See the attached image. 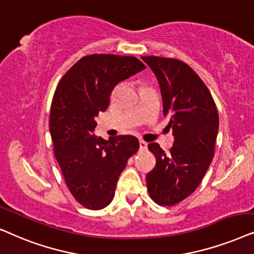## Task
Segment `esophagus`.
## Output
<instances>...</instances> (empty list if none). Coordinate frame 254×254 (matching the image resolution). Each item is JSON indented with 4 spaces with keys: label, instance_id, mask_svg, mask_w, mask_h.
I'll list each match as a JSON object with an SVG mask.
<instances>
[{
    "label": "esophagus",
    "instance_id": "obj_1",
    "mask_svg": "<svg viewBox=\"0 0 254 254\" xmlns=\"http://www.w3.org/2000/svg\"><path fill=\"white\" fill-rule=\"evenodd\" d=\"M139 147L140 150H146L147 148V143L144 140H139Z\"/></svg>",
    "mask_w": 254,
    "mask_h": 254
}]
</instances>
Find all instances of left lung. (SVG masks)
<instances>
[{
	"label": "left lung",
	"mask_w": 254,
	"mask_h": 254,
	"mask_svg": "<svg viewBox=\"0 0 254 254\" xmlns=\"http://www.w3.org/2000/svg\"><path fill=\"white\" fill-rule=\"evenodd\" d=\"M157 77L164 116L170 120L174 143L166 153L148 145L157 159L146 175L152 200L177 204L197 188L210 166L218 133V113L209 89L187 64L178 59L141 57Z\"/></svg>",
	"instance_id": "8db88e82"
}]
</instances>
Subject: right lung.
Listing matches in <instances>:
<instances>
[{
    "label": "right lung",
    "mask_w": 254,
    "mask_h": 254,
    "mask_svg": "<svg viewBox=\"0 0 254 254\" xmlns=\"http://www.w3.org/2000/svg\"><path fill=\"white\" fill-rule=\"evenodd\" d=\"M146 68L134 57L90 54L67 72L54 93L50 132L54 155L75 200L92 210L110 204L127 159L139 148L134 136H95L96 117L109 107L121 81Z\"/></svg>",
    "instance_id": "right-lung-1"
}]
</instances>
